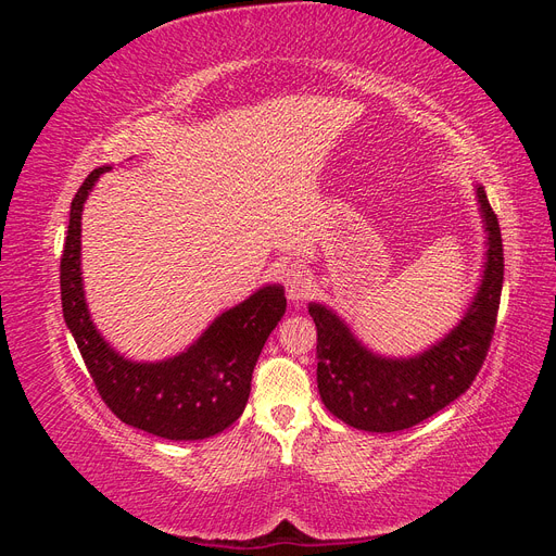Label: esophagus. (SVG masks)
<instances>
[{
    "instance_id": "esophagus-1",
    "label": "esophagus",
    "mask_w": 556,
    "mask_h": 556,
    "mask_svg": "<svg viewBox=\"0 0 556 556\" xmlns=\"http://www.w3.org/2000/svg\"><path fill=\"white\" fill-rule=\"evenodd\" d=\"M285 288H288V296L292 301L306 299L313 290V278L308 268L301 264H292L288 271H285Z\"/></svg>"
}]
</instances>
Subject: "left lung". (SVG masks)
Instances as JSON below:
<instances>
[{
    "label": "left lung",
    "mask_w": 556,
    "mask_h": 556,
    "mask_svg": "<svg viewBox=\"0 0 556 556\" xmlns=\"http://www.w3.org/2000/svg\"><path fill=\"white\" fill-rule=\"evenodd\" d=\"M478 201L490 233L482 285L462 325L425 355L376 357L331 311L308 306L317 327V390L345 425L376 433L410 429L459 399L480 374L501 304L503 241L498 217L482 188Z\"/></svg>",
    "instance_id": "8db88e82"
}]
</instances>
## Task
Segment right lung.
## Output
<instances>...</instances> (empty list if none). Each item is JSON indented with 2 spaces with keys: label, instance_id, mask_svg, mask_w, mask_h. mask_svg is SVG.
Returning <instances> with one entry per match:
<instances>
[{
  "label": "right lung",
  "instance_id": "obj_1",
  "mask_svg": "<svg viewBox=\"0 0 556 556\" xmlns=\"http://www.w3.org/2000/svg\"><path fill=\"white\" fill-rule=\"evenodd\" d=\"M99 166L83 180L70 213L60 260L62 313L99 396L125 425L169 441H201L231 427L250 396L260 352L288 308L282 288L268 285L223 313L182 355L137 364L117 355L97 333L80 282V213Z\"/></svg>",
  "mask_w": 556,
  "mask_h": 556
}]
</instances>
